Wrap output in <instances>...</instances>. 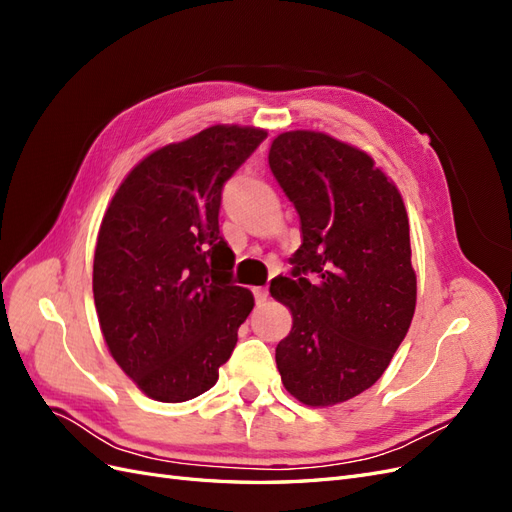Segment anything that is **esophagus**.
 <instances>
[{"label":"esophagus","mask_w":512,"mask_h":512,"mask_svg":"<svg viewBox=\"0 0 512 512\" xmlns=\"http://www.w3.org/2000/svg\"><path fill=\"white\" fill-rule=\"evenodd\" d=\"M254 297H256V303H265L269 299V288L267 286H260V288H254Z\"/></svg>","instance_id":"obj_1"}]
</instances>
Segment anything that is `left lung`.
Masks as SVG:
<instances>
[{
    "mask_svg": "<svg viewBox=\"0 0 512 512\" xmlns=\"http://www.w3.org/2000/svg\"><path fill=\"white\" fill-rule=\"evenodd\" d=\"M269 166L301 218L292 277L269 288L292 314L275 361L294 399L329 408L367 391L410 329L408 213L367 151L324 132L277 134Z\"/></svg>",
    "mask_w": 512,
    "mask_h": 512,
    "instance_id": "1",
    "label": "left lung"
}]
</instances>
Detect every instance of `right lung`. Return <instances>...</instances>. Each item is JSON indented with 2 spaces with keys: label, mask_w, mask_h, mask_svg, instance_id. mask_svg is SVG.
<instances>
[{
  "label": "right lung",
  "mask_w": 512,
  "mask_h": 512,
  "mask_svg": "<svg viewBox=\"0 0 512 512\" xmlns=\"http://www.w3.org/2000/svg\"><path fill=\"white\" fill-rule=\"evenodd\" d=\"M267 130L218 123L151 151L102 218L94 301L108 352L147 397L209 391L237 346L254 294L232 284L220 235L222 188Z\"/></svg>",
  "instance_id": "right-lung-1"
}]
</instances>
